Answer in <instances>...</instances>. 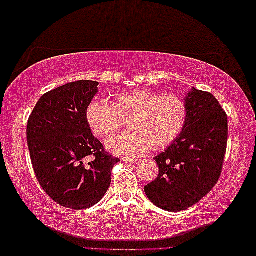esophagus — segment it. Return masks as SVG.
<instances>
[{
	"instance_id": "esophagus-1",
	"label": "esophagus",
	"mask_w": 256,
	"mask_h": 256,
	"mask_svg": "<svg viewBox=\"0 0 256 256\" xmlns=\"http://www.w3.org/2000/svg\"><path fill=\"white\" fill-rule=\"evenodd\" d=\"M122 160H124V162L129 163V164L136 163V160L135 158H128V157H124V158H122Z\"/></svg>"
}]
</instances>
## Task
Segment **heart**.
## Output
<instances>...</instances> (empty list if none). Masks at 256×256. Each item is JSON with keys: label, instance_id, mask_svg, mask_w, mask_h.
Wrapping results in <instances>:
<instances>
[{"label": "heart", "instance_id": "b5f03b06", "mask_svg": "<svg viewBox=\"0 0 256 256\" xmlns=\"http://www.w3.org/2000/svg\"><path fill=\"white\" fill-rule=\"evenodd\" d=\"M90 130L110 138L128 124L129 132L112 138L107 148L116 155L140 156L172 144L188 121V106L180 96L136 88L118 93L110 104L90 101L86 110Z\"/></svg>", "mask_w": 256, "mask_h": 256}]
</instances>
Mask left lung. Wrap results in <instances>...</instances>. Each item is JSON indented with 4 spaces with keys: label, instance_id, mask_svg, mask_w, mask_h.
I'll return each instance as SVG.
<instances>
[{
    "label": "left lung",
    "instance_id": "1",
    "mask_svg": "<svg viewBox=\"0 0 256 256\" xmlns=\"http://www.w3.org/2000/svg\"><path fill=\"white\" fill-rule=\"evenodd\" d=\"M188 121L180 138L155 157L158 176L146 185L150 202L168 212L184 211L212 190L222 174L228 122L213 94L188 93Z\"/></svg>",
    "mask_w": 256,
    "mask_h": 256
}]
</instances>
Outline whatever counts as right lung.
<instances>
[{"label":"right lung","mask_w":256,"mask_h":256,"mask_svg":"<svg viewBox=\"0 0 256 256\" xmlns=\"http://www.w3.org/2000/svg\"><path fill=\"white\" fill-rule=\"evenodd\" d=\"M98 82L78 80L45 93L26 127L28 146L40 186L62 208L85 210L99 202L120 162L104 152L86 120ZM87 156L94 160L84 162Z\"/></svg>","instance_id":"right-lung-1"}]
</instances>
